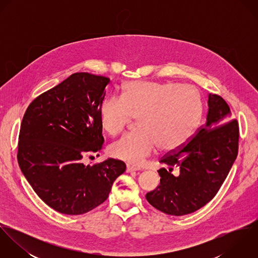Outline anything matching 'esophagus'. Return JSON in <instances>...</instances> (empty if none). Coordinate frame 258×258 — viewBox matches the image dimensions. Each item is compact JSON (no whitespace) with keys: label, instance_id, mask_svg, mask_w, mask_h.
<instances>
[{"label":"esophagus","instance_id":"esophagus-1","mask_svg":"<svg viewBox=\"0 0 258 258\" xmlns=\"http://www.w3.org/2000/svg\"><path fill=\"white\" fill-rule=\"evenodd\" d=\"M140 168L136 167V166H131V165H127L126 167V172L127 173H131V172H136V171H139Z\"/></svg>","mask_w":258,"mask_h":258}]
</instances>
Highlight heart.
<instances>
[{
    "instance_id": "obj_1",
    "label": "heart",
    "mask_w": 258,
    "mask_h": 258,
    "mask_svg": "<svg viewBox=\"0 0 258 258\" xmlns=\"http://www.w3.org/2000/svg\"><path fill=\"white\" fill-rule=\"evenodd\" d=\"M203 112V98L195 86L137 80L125 84L122 96L102 101L99 120L111 136L139 120L140 131L124 135L108 148L112 157L137 165L157 146L167 153L184 147L198 130Z\"/></svg>"
}]
</instances>
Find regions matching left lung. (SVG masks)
<instances>
[{
  "label": "left lung",
  "mask_w": 258,
  "mask_h": 258,
  "mask_svg": "<svg viewBox=\"0 0 258 258\" xmlns=\"http://www.w3.org/2000/svg\"><path fill=\"white\" fill-rule=\"evenodd\" d=\"M207 121L184 147L169 152L160 162L169 167L158 171L161 180L146 195L149 204L171 216L198 211L214 199L227 177L238 152L239 127L224 99L209 95ZM179 168V176L171 171Z\"/></svg>",
  "instance_id": "1"
}]
</instances>
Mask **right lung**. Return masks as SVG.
<instances>
[{"mask_svg":"<svg viewBox=\"0 0 258 258\" xmlns=\"http://www.w3.org/2000/svg\"><path fill=\"white\" fill-rule=\"evenodd\" d=\"M108 77L72 74L28 106L21 124L18 162L37 196L64 215H82L105 202L126 170L120 160L85 166L104 139L99 120Z\"/></svg>","mask_w":258,"mask_h":258,"instance_id":"right-lung-1","label":"right lung"}]
</instances>
